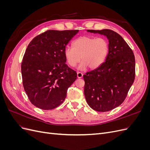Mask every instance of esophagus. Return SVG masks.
<instances>
[{
	"instance_id": "1",
	"label": "esophagus",
	"mask_w": 150,
	"mask_h": 150,
	"mask_svg": "<svg viewBox=\"0 0 150 150\" xmlns=\"http://www.w3.org/2000/svg\"><path fill=\"white\" fill-rule=\"evenodd\" d=\"M83 76V74L82 73V72H77V77H78V78H81Z\"/></svg>"
}]
</instances>
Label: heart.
<instances>
[{
  "label": "heart",
  "mask_w": 150,
  "mask_h": 150,
  "mask_svg": "<svg viewBox=\"0 0 150 150\" xmlns=\"http://www.w3.org/2000/svg\"><path fill=\"white\" fill-rule=\"evenodd\" d=\"M72 48L64 50V56L67 64L74 67L80 61V69L89 67L95 69L105 61L109 52V44L103 38L89 36H82L74 40L72 43Z\"/></svg>",
  "instance_id": "obj_1"
}]
</instances>
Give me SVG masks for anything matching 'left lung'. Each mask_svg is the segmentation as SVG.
Here are the masks:
<instances>
[{
    "instance_id": "left-lung-1",
    "label": "left lung",
    "mask_w": 150,
    "mask_h": 150,
    "mask_svg": "<svg viewBox=\"0 0 150 150\" xmlns=\"http://www.w3.org/2000/svg\"><path fill=\"white\" fill-rule=\"evenodd\" d=\"M106 36L109 52L103 64L83 76L84 96L94 110L106 112L122 103L135 77V59L133 51L121 36L110 29L88 30Z\"/></svg>"
}]
</instances>
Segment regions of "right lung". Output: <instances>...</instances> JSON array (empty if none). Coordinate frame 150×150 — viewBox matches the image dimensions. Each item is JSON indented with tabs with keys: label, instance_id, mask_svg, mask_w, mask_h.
Segmentation results:
<instances>
[{
	"label": "right lung",
	"instance_id": "add662e5",
	"mask_svg": "<svg viewBox=\"0 0 150 150\" xmlns=\"http://www.w3.org/2000/svg\"><path fill=\"white\" fill-rule=\"evenodd\" d=\"M78 30H49L28 45L21 64L24 88L31 103L52 110L66 99L77 73L66 64L64 50Z\"/></svg>",
	"mask_w": 150,
	"mask_h": 150
}]
</instances>
